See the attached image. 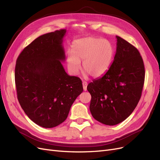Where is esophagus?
Here are the masks:
<instances>
[{"instance_id":"1","label":"esophagus","mask_w":160,"mask_h":160,"mask_svg":"<svg viewBox=\"0 0 160 160\" xmlns=\"http://www.w3.org/2000/svg\"><path fill=\"white\" fill-rule=\"evenodd\" d=\"M87 86H88V83H87V82L83 81V90L85 91H87Z\"/></svg>"}]
</instances>
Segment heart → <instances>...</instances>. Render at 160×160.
I'll use <instances>...</instances> for the list:
<instances>
[{
  "instance_id": "1",
  "label": "heart",
  "mask_w": 160,
  "mask_h": 160,
  "mask_svg": "<svg viewBox=\"0 0 160 160\" xmlns=\"http://www.w3.org/2000/svg\"><path fill=\"white\" fill-rule=\"evenodd\" d=\"M72 51L67 54L70 72L78 73L83 61V71L93 77H99L108 71L114 55V47L109 41L92 37L75 41Z\"/></svg>"
}]
</instances>
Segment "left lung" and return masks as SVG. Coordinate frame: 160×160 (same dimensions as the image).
Segmentation results:
<instances>
[{
    "label": "left lung",
    "mask_w": 160,
    "mask_h": 160,
    "mask_svg": "<svg viewBox=\"0 0 160 160\" xmlns=\"http://www.w3.org/2000/svg\"><path fill=\"white\" fill-rule=\"evenodd\" d=\"M117 48L108 71L88 85L91 95L89 109L100 123L117 125L126 119L141 98L145 68L138 50L116 36Z\"/></svg>",
    "instance_id": "left-lung-1"
}]
</instances>
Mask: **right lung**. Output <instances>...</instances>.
Instances as JSON below:
<instances>
[{
  "instance_id": "right-lung-1",
  "label": "right lung",
  "mask_w": 160,
  "mask_h": 160,
  "mask_svg": "<svg viewBox=\"0 0 160 160\" xmlns=\"http://www.w3.org/2000/svg\"><path fill=\"white\" fill-rule=\"evenodd\" d=\"M66 29L42 35L18 57L14 78L17 98L34 123L52 128L67 119L72 104L83 92L81 80L69 76L62 41Z\"/></svg>"
}]
</instances>
